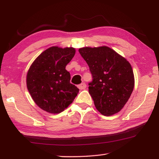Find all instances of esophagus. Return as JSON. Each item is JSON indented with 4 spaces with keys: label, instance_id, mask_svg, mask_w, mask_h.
<instances>
[{
    "label": "esophagus",
    "instance_id": "1",
    "mask_svg": "<svg viewBox=\"0 0 159 159\" xmlns=\"http://www.w3.org/2000/svg\"><path fill=\"white\" fill-rule=\"evenodd\" d=\"M78 87H79V89H80V90L85 89V88H86V84H85V83H80V85H78Z\"/></svg>",
    "mask_w": 159,
    "mask_h": 159
}]
</instances>
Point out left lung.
Instances as JSON below:
<instances>
[{
	"mask_svg": "<svg viewBox=\"0 0 159 159\" xmlns=\"http://www.w3.org/2000/svg\"><path fill=\"white\" fill-rule=\"evenodd\" d=\"M79 52L92 74L93 80L88 88L96 109L107 116L120 111L130 98L134 85L130 64L107 46L82 48Z\"/></svg>",
	"mask_w": 159,
	"mask_h": 159,
	"instance_id": "left-lung-1",
	"label": "left lung"
}]
</instances>
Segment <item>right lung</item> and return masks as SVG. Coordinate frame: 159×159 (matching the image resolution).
<instances>
[{
  "instance_id": "1",
  "label": "right lung",
  "mask_w": 159,
  "mask_h": 159,
  "mask_svg": "<svg viewBox=\"0 0 159 159\" xmlns=\"http://www.w3.org/2000/svg\"><path fill=\"white\" fill-rule=\"evenodd\" d=\"M74 48H49L43 52L29 68L26 85L38 106L51 114L63 111L73 102L79 89L70 83L66 70L74 57Z\"/></svg>"
}]
</instances>
